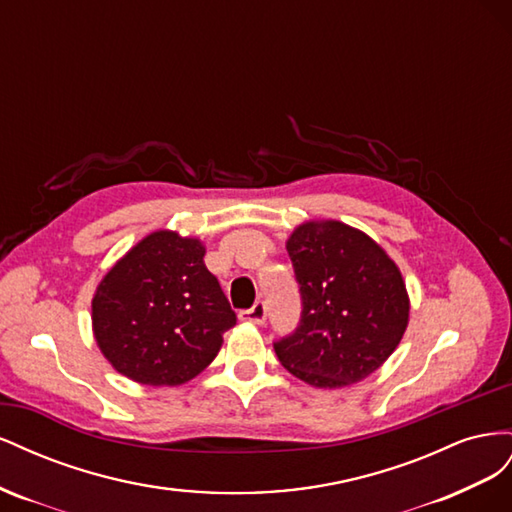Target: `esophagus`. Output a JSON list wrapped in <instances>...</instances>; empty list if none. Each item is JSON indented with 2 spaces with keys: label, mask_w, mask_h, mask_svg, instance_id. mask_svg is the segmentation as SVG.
<instances>
[{
  "label": "esophagus",
  "mask_w": 512,
  "mask_h": 512,
  "mask_svg": "<svg viewBox=\"0 0 512 512\" xmlns=\"http://www.w3.org/2000/svg\"><path fill=\"white\" fill-rule=\"evenodd\" d=\"M239 318L245 322H252V324H262L267 320V305L262 301H256L250 309H243Z\"/></svg>",
  "instance_id": "1"
}]
</instances>
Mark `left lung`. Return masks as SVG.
<instances>
[{"label": "left lung", "instance_id": "left-lung-1", "mask_svg": "<svg viewBox=\"0 0 512 512\" xmlns=\"http://www.w3.org/2000/svg\"><path fill=\"white\" fill-rule=\"evenodd\" d=\"M301 320L273 344L292 376L318 389L361 382L389 359L408 327L404 277L382 247L348 224L294 228L286 241Z\"/></svg>", "mask_w": 512, "mask_h": 512}]
</instances>
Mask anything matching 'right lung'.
<instances>
[{"label": "right lung", "mask_w": 512, "mask_h": 512, "mask_svg": "<svg viewBox=\"0 0 512 512\" xmlns=\"http://www.w3.org/2000/svg\"><path fill=\"white\" fill-rule=\"evenodd\" d=\"M203 258L198 239L156 230L104 275L91 322L98 348L119 374L177 386L215 359L237 316Z\"/></svg>", "instance_id": "add662e5"}]
</instances>
